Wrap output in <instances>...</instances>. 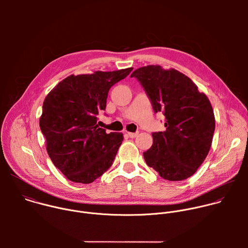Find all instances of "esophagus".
Returning a JSON list of instances; mask_svg holds the SVG:
<instances>
[{"instance_id":"1","label":"esophagus","mask_w":248,"mask_h":248,"mask_svg":"<svg viewBox=\"0 0 248 248\" xmlns=\"http://www.w3.org/2000/svg\"><path fill=\"white\" fill-rule=\"evenodd\" d=\"M126 134L130 137V138H134L138 135V132H126Z\"/></svg>"}]
</instances>
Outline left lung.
Masks as SVG:
<instances>
[{
	"mask_svg": "<svg viewBox=\"0 0 248 248\" xmlns=\"http://www.w3.org/2000/svg\"><path fill=\"white\" fill-rule=\"evenodd\" d=\"M135 78L147 93L155 113L163 112L166 130L153 132V144L143 153L161 178L176 182L191 176L207 157L215 130L212 105L195 83L174 68L146 65Z\"/></svg>",
	"mask_w": 248,
	"mask_h": 248,
	"instance_id": "8db88e82",
	"label": "left lung"
}]
</instances>
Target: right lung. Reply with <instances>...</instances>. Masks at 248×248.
Listing matches in <instances>:
<instances>
[{
    "mask_svg": "<svg viewBox=\"0 0 248 248\" xmlns=\"http://www.w3.org/2000/svg\"><path fill=\"white\" fill-rule=\"evenodd\" d=\"M132 67L72 75L46 96L39 124L53 164L74 183L91 184L113 164L124 135L99 127L110 88Z\"/></svg>",
    "mask_w": 248,
    "mask_h": 248,
    "instance_id": "1",
    "label": "right lung"
}]
</instances>
